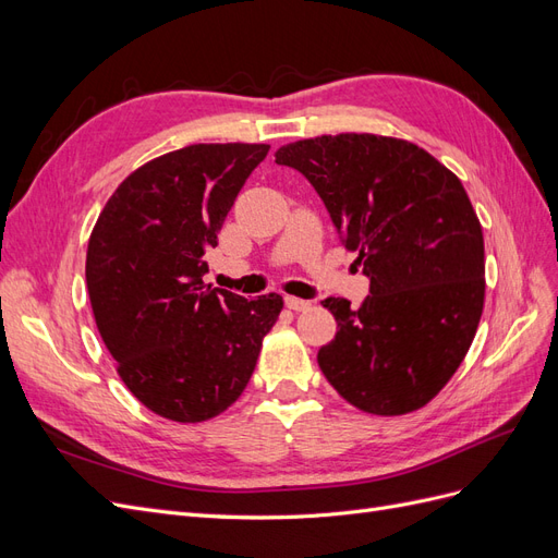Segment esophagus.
Masks as SVG:
<instances>
[{"mask_svg":"<svg viewBox=\"0 0 558 558\" xmlns=\"http://www.w3.org/2000/svg\"><path fill=\"white\" fill-rule=\"evenodd\" d=\"M286 307L293 310V312H305L312 307L310 300H300V298H293V295H286Z\"/></svg>","mask_w":558,"mask_h":558,"instance_id":"1","label":"esophagus"}]
</instances>
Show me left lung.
<instances>
[{"mask_svg": "<svg viewBox=\"0 0 558 558\" xmlns=\"http://www.w3.org/2000/svg\"><path fill=\"white\" fill-rule=\"evenodd\" d=\"M275 158L307 177L369 277L359 307L324 300L337 332L318 349L320 373L367 414L424 408L463 363L484 310V238L463 183L416 144L367 132L300 140Z\"/></svg>", "mask_w": 558, "mask_h": 558, "instance_id": "1", "label": "left lung"}]
</instances>
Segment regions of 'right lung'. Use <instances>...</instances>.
Masks as SVG:
<instances>
[{"label": "right lung", "instance_id": "obj_1", "mask_svg": "<svg viewBox=\"0 0 558 558\" xmlns=\"http://www.w3.org/2000/svg\"><path fill=\"white\" fill-rule=\"evenodd\" d=\"M267 144H193L137 167L90 232L86 283L116 373L150 412L199 424L226 412L256 369L281 295L211 289L205 251Z\"/></svg>", "mask_w": 558, "mask_h": 558}]
</instances>
